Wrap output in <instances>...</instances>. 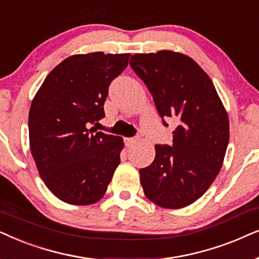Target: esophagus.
Segmentation results:
<instances>
[{
  "instance_id": "esophagus-1",
  "label": "esophagus",
  "mask_w": 259,
  "mask_h": 259,
  "mask_svg": "<svg viewBox=\"0 0 259 259\" xmlns=\"http://www.w3.org/2000/svg\"><path fill=\"white\" fill-rule=\"evenodd\" d=\"M135 141H136L135 137H126V139L124 140V142H125L126 147H129V146H132V144L135 142Z\"/></svg>"
}]
</instances>
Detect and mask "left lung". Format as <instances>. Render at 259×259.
I'll list each match as a JSON object with an SVG mask.
<instances>
[{"instance_id":"left-lung-1","label":"left lung","mask_w":259,"mask_h":259,"mask_svg":"<svg viewBox=\"0 0 259 259\" xmlns=\"http://www.w3.org/2000/svg\"><path fill=\"white\" fill-rule=\"evenodd\" d=\"M130 66L165 118L177 119L173 144H156L153 163L140 169L144 194L163 208H182L207 191L223 165L230 139L226 110L207 73L171 51L134 54Z\"/></svg>"}]
</instances>
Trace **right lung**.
Segmentation results:
<instances>
[{"label": "right lung", "mask_w": 259, "mask_h": 259, "mask_svg": "<svg viewBox=\"0 0 259 259\" xmlns=\"http://www.w3.org/2000/svg\"><path fill=\"white\" fill-rule=\"evenodd\" d=\"M129 53L68 57L54 67L29 110V144L47 188L64 202L91 205L105 194L120 162L123 140L95 133L113 79Z\"/></svg>", "instance_id": "1"}]
</instances>
